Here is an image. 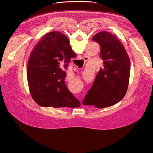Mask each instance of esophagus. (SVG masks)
Listing matches in <instances>:
<instances>
[{
    "mask_svg": "<svg viewBox=\"0 0 153 153\" xmlns=\"http://www.w3.org/2000/svg\"><path fill=\"white\" fill-rule=\"evenodd\" d=\"M81 103H82V102H81Z\"/></svg>",
    "mask_w": 153,
    "mask_h": 153,
    "instance_id": "esophagus-1",
    "label": "esophagus"
}]
</instances>
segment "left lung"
I'll use <instances>...</instances> for the list:
<instances>
[{
  "instance_id": "obj_1",
  "label": "left lung",
  "mask_w": 153,
  "mask_h": 153,
  "mask_svg": "<svg viewBox=\"0 0 153 153\" xmlns=\"http://www.w3.org/2000/svg\"><path fill=\"white\" fill-rule=\"evenodd\" d=\"M92 40L100 45L99 57L103 65L82 104L103 108L115 105L125 95L129 83L130 60L122 43L109 32L100 31Z\"/></svg>"
}]
</instances>
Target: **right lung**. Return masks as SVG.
I'll return each instance as SVG.
<instances>
[{
    "mask_svg": "<svg viewBox=\"0 0 153 153\" xmlns=\"http://www.w3.org/2000/svg\"><path fill=\"white\" fill-rule=\"evenodd\" d=\"M76 55L69 40L59 31L46 34L32 51L27 64V75L30 94L39 105L55 108L79 107L81 103L64 82L66 68Z\"/></svg>",
    "mask_w": 153,
    "mask_h": 153,
    "instance_id": "right-lung-1",
    "label": "right lung"
}]
</instances>
